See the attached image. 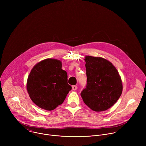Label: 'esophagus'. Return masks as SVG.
<instances>
[{"label":"esophagus","instance_id":"1","mask_svg":"<svg viewBox=\"0 0 146 146\" xmlns=\"http://www.w3.org/2000/svg\"><path fill=\"white\" fill-rule=\"evenodd\" d=\"M77 89V87L76 86H72V90L74 91H76Z\"/></svg>","mask_w":146,"mask_h":146}]
</instances>
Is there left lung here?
<instances>
[{"mask_svg":"<svg viewBox=\"0 0 146 146\" xmlns=\"http://www.w3.org/2000/svg\"><path fill=\"white\" fill-rule=\"evenodd\" d=\"M87 86L81 92L83 101L95 111H103L114 105L122 91L121 77L109 60L86 56Z\"/></svg>","mask_w":146,"mask_h":146,"instance_id":"obj_1","label":"left lung"}]
</instances>
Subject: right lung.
Returning <instances> with one entry per match:
<instances>
[{"instance_id": "1", "label": "right lung", "mask_w": 146, "mask_h": 146, "mask_svg": "<svg viewBox=\"0 0 146 146\" xmlns=\"http://www.w3.org/2000/svg\"><path fill=\"white\" fill-rule=\"evenodd\" d=\"M27 88L35 105L50 111L61 105L72 90L67 73L62 69L61 62L54 59L43 60L33 68Z\"/></svg>"}]
</instances>
